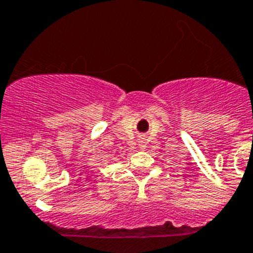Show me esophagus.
<instances>
[{
	"mask_svg": "<svg viewBox=\"0 0 253 253\" xmlns=\"http://www.w3.org/2000/svg\"><path fill=\"white\" fill-rule=\"evenodd\" d=\"M138 145H140L141 149H143V147L146 146V141H145V138H140V141H138Z\"/></svg>",
	"mask_w": 253,
	"mask_h": 253,
	"instance_id": "34e87169",
	"label": "esophagus"
}]
</instances>
